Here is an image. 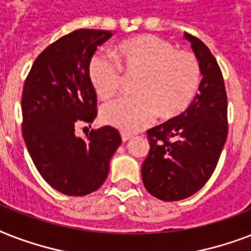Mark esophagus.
<instances>
[{
  "label": "esophagus",
  "instance_id": "esophagus-1",
  "mask_svg": "<svg viewBox=\"0 0 251 251\" xmlns=\"http://www.w3.org/2000/svg\"><path fill=\"white\" fill-rule=\"evenodd\" d=\"M121 138H122V142H126V141H129L130 138H131V135L127 133H121Z\"/></svg>",
  "mask_w": 251,
  "mask_h": 251
}]
</instances>
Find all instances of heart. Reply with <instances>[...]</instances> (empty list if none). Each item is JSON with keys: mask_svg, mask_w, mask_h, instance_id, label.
Here are the masks:
<instances>
[{"mask_svg": "<svg viewBox=\"0 0 251 251\" xmlns=\"http://www.w3.org/2000/svg\"><path fill=\"white\" fill-rule=\"evenodd\" d=\"M114 57L96 54L88 66L91 84L99 98L108 100L121 90L124 71L138 76L137 96L120 98L102 106L104 124L124 133L139 131L155 120L182 113L194 100L201 84V66L187 50L153 35H142L120 43Z\"/></svg>", "mask_w": 251, "mask_h": 251, "instance_id": "obj_1", "label": "heart"}]
</instances>
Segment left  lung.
Returning a JSON list of instances; mask_svg holds the SVG:
<instances>
[{
	"label": "left lung",
	"instance_id": "left-lung-1",
	"mask_svg": "<svg viewBox=\"0 0 251 251\" xmlns=\"http://www.w3.org/2000/svg\"><path fill=\"white\" fill-rule=\"evenodd\" d=\"M183 37L201 66L199 94L187 109L147 131L150 152L142 179L150 194L172 202L202 189L214 173L228 134V101L222 70L198 37Z\"/></svg>",
	"mask_w": 251,
	"mask_h": 251
}]
</instances>
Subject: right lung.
<instances>
[{
	"instance_id": "1",
	"label": "right lung",
	"mask_w": 251,
	"mask_h": 251,
	"mask_svg": "<svg viewBox=\"0 0 251 251\" xmlns=\"http://www.w3.org/2000/svg\"><path fill=\"white\" fill-rule=\"evenodd\" d=\"M112 36L104 29H75L37 56L22 95V131L33 164L47 182L66 195L98 190L121 145L112 126L75 135L79 124L98 114L96 92L88 76L91 58Z\"/></svg>"
}]
</instances>
